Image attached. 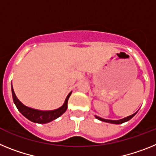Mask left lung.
I'll return each instance as SVG.
<instances>
[{
  "label": "left lung",
  "mask_w": 156,
  "mask_h": 156,
  "mask_svg": "<svg viewBox=\"0 0 156 156\" xmlns=\"http://www.w3.org/2000/svg\"><path fill=\"white\" fill-rule=\"evenodd\" d=\"M136 112H135L134 114H133V115H131L128 116V117H126L122 119H119V120H109V119H102V118H101V117H98V116H97V115H95V117L97 118V119H99V120H101V121H103V122H105L113 123V124H122V123L126 122L129 121V119H132V118L135 115H136Z\"/></svg>",
  "instance_id": "1"
}]
</instances>
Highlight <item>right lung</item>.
I'll return each mask as SVG.
<instances>
[{
	"label": "right lung",
	"mask_w": 156,
	"mask_h": 156,
	"mask_svg": "<svg viewBox=\"0 0 156 156\" xmlns=\"http://www.w3.org/2000/svg\"><path fill=\"white\" fill-rule=\"evenodd\" d=\"M71 93L72 92H70L68 94V96H67L66 100H65V102L63 106H61L58 109L52 111H40L28 108V107L25 106L23 104H22L19 101V99L16 97L14 90H13L12 85V93L13 101H14L17 109L20 111V113L24 117L29 119L30 121L35 123H40V124H44V123H48L49 122H52V120L57 119L59 116L62 115L67 111V102H68V99Z\"/></svg>",
	"instance_id": "obj_1"
}]
</instances>
